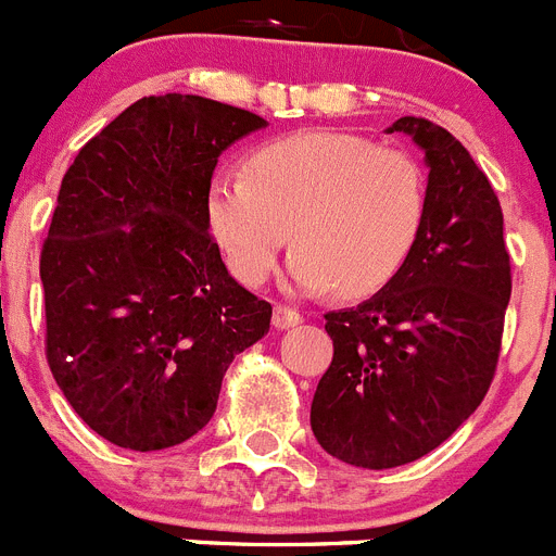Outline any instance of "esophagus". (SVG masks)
<instances>
[{
	"label": "esophagus",
	"instance_id": "esophagus-1",
	"mask_svg": "<svg viewBox=\"0 0 556 556\" xmlns=\"http://www.w3.org/2000/svg\"><path fill=\"white\" fill-rule=\"evenodd\" d=\"M301 323H303V314L298 312V308L281 306V303L273 308V326L278 328V331H287V328L301 326Z\"/></svg>",
	"mask_w": 556,
	"mask_h": 556
}]
</instances>
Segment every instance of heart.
<instances>
[{
	"label": "heart",
	"instance_id": "b5f03b06",
	"mask_svg": "<svg viewBox=\"0 0 556 556\" xmlns=\"http://www.w3.org/2000/svg\"><path fill=\"white\" fill-rule=\"evenodd\" d=\"M424 166L395 147L342 130H301L217 169L205 219L230 273L262 287L289 239V278L306 292L367 298L395 278L424 233Z\"/></svg>",
	"mask_w": 556,
	"mask_h": 556
}]
</instances>
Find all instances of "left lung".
<instances>
[{"label":"left lung","mask_w":556,"mask_h":556,"mask_svg":"<svg viewBox=\"0 0 556 556\" xmlns=\"http://www.w3.org/2000/svg\"><path fill=\"white\" fill-rule=\"evenodd\" d=\"M429 164L424 233L370 301L326 314L333 358L312 431L337 459L384 470L445 443L490 390L513 294L504 214L488 175L445 127L401 116Z\"/></svg>","instance_id":"obj_1"}]
</instances>
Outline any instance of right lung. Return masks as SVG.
Returning <instances> with one entry per match:
<instances>
[{"label": "right lung", "mask_w": 556, "mask_h": 556, "mask_svg": "<svg viewBox=\"0 0 556 556\" xmlns=\"http://www.w3.org/2000/svg\"><path fill=\"white\" fill-rule=\"evenodd\" d=\"M264 125L205 97H144L63 175L41 250L47 362L108 443H186L236 353L269 331L273 306L230 278L205 219L217 159Z\"/></svg>", "instance_id": "right-lung-1"}]
</instances>
